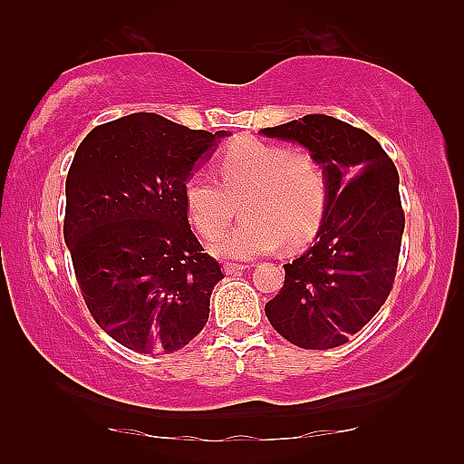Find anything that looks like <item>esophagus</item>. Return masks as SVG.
I'll use <instances>...</instances> for the list:
<instances>
[{
    "label": "esophagus",
    "mask_w": 464,
    "mask_h": 464,
    "mask_svg": "<svg viewBox=\"0 0 464 464\" xmlns=\"http://www.w3.org/2000/svg\"><path fill=\"white\" fill-rule=\"evenodd\" d=\"M245 269H249V265H241V263H225L223 265V271L227 275H237V273H241Z\"/></svg>",
    "instance_id": "1"
}]
</instances>
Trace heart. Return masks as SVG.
<instances>
[{
	"label": "heart",
	"instance_id": "obj_1",
	"mask_svg": "<svg viewBox=\"0 0 464 464\" xmlns=\"http://www.w3.org/2000/svg\"><path fill=\"white\" fill-rule=\"evenodd\" d=\"M221 185L195 173L183 197L195 229L217 239L231 225L243 201V221L213 245L225 259H255L281 245L297 249L319 231L329 199L323 163L309 151L259 140L227 147L217 161Z\"/></svg>",
	"mask_w": 464,
	"mask_h": 464
}]
</instances>
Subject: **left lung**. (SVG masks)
<instances>
[{
  "label": "left lung",
  "instance_id": "1",
  "mask_svg": "<svg viewBox=\"0 0 464 464\" xmlns=\"http://www.w3.org/2000/svg\"><path fill=\"white\" fill-rule=\"evenodd\" d=\"M261 133L307 147L329 179L317 239L283 265L285 285L265 314L301 349L341 347L379 313L395 283L405 231L397 167L374 137L331 115Z\"/></svg>",
  "mask_w": 464,
  "mask_h": 464
}]
</instances>
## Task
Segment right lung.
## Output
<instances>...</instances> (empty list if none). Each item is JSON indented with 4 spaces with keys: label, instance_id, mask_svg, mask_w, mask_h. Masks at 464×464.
I'll return each instance as SVG.
<instances>
[{
    "label": "right lung",
    "instance_id": "add662e5",
    "mask_svg": "<svg viewBox=\"0 0 464 464\" xmlns=\"http://www.w3.org/2000/svg\"><path fill=\"white\" fill-rule=\"evenodd\" d=\"M225 135L133 113L97 125L77 147L65 245L92 317L135 353L179 351L209 319L223 271L191 231L183 187Z\"/></svg>",
    "mask_w": 464,
    "mask_h": 464
}]
</instances>
